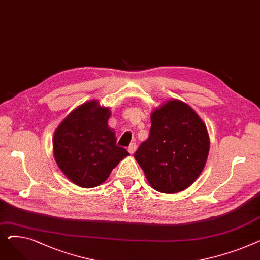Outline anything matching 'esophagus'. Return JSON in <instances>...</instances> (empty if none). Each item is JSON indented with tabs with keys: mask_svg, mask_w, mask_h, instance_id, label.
Wrapping results in <instances>:
<instances>
[{
	"mask_svg": "<svg viewBox=\"0 0 260 260\" xmlns=\"http://www.w3.org/2000/svg\"><path fill=\"white\" fill-rule=\"evenodd\" d=\"M136 149H137V144H136V143H131V145L128 146V153L129 154H134L136 152Z\"/></svg>",
	"mask_w": 260,
	"mask_h": 260,
	"instance_id": "obj_1",
	"label": "esophagus"
}]
</instances>
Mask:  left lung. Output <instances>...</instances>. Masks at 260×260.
Listing matches in <instances>:
<instances>
[{
  "mask_svg": "<svg viewBox=\"0 0 260 260\" xmlns=\"http://www.w3.org/2000/svg\"><path fill=\"white\" fill-rule=\"evenodd\" d=\"M151 132L135 153L148 183L158 192L175 194L192 185L210 151L203 121L180 100H169L151 115Z\"/></svg>",
  "mask_w": 260,
  "mask_h": 260,
  "instance_id": "left-lung-1",
  "label": "left lung"
}]
</instances>
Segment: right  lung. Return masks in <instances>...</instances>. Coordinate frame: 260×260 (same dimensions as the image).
Instances as JSON below:
<instances>
[{
    "mask_svg": "<svg viewBox=\"0 0 260 260\" xmlns=\"http://www.w3.org/2000/svg\"><path fill=\"white\" fill-rule=\"evenodd\" d=\"M108 107L97 100L75 108L53 134V156L63 174L73 183L95 187L129 154L117 146L116 134L108 127Z\"/></svg>",
    "mask_w": 260,
    "mask_h": 260,
    "instance_id": "1",
    "label": "right lung"
}]
</instances>
